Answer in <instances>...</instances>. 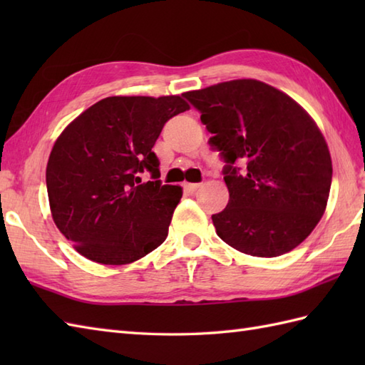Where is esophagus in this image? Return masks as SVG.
<instances>
[{
	"instance_id": "esophagus-1",
	"label": "esophagus",
	"mask_w": 365,
	"mask_h": 365,
	"mask_svg": "<svg viewBox=\"0 0 365 365\" xmlns=\"http://www.w3.org/2000/svg\"><path fill=\"white\" fill-rule=\"evenodd\" d=\"M200 185L199 183H185V190H187L188 192H195L199 190Z\"/></svg>"
}]
</instances>
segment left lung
Returning <instances> with one entry per match:
<instances>
[{
  "instance_id": "1",
  "label": "left lung",
  "mask_w": 365,
  "mask_h": 365,
  "mask_svg": "<svg viewBox=\"0 0 365 365\" xmlns=\"http://www.w3.org/2000/svg\"><path fill=\"white\" fill-rule=\"evenodd\" d=\"M220 152L229 204L212 215L237 251L277 257L315 229L327 208L332 165L327 141L302 108L257 80L185 92Z\"/></svg>"
}]
</instances>
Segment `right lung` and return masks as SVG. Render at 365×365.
Returning <instances> with one entry per match:
<instances>
[{
    "mask_svg": "<svg viewBox=\"0 0 365 365\" xmlns=\"http://www.w3.org/2000/svg\"><path fill=\"white\" fill-rule=\"evenodd\" d=\"M187 110L178 96L106 97L56 139L46 165L51 216L84 257L125 265L165 242L182 188L161 183L152 147Z\"/></svg>",
    "mask_w": 365,
    "mask_h": 365,
    "instance_id": "right-lung-1",
    "label": "right lung"
}]
</instances>
